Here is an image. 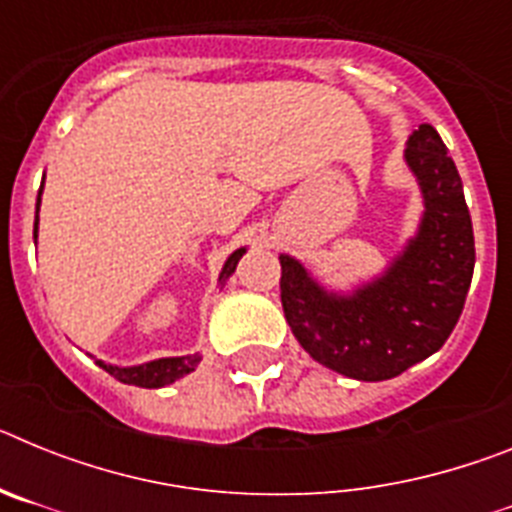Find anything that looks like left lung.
I'll list each match as a JSON object with an SVG mask.
<instances>
[{
    "label": "left lung",
    "mask_w": 512,
    "mask_h": 512,
    "mask_svg": "<svg viewBox=\"0 0 512 512\" xmlns=\"http://www.w3.org/2000/svg\"><path fill=\"white\" fill-rule=\"evenodd\" d=\"M405 164L418 179L423 217L392 264L351 292H330L282 253V307L318 364L359 382H382L436 354L464 310L474 233L461 176L433 125L413 130Z\"/></svg>",
    "instance_id": "8db88e82"
}]
</instances>
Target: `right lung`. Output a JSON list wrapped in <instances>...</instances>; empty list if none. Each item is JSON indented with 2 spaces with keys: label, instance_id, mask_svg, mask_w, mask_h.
Instances as JSON below:
<instances>
[{
  "label": "right lung",
  "instance_id": "obj_1",
  "mask_svg": "<svg viewBox=\"0 0 512 512\" xmlns=\"http://www.w3.org/2000/svg\"><path fill=\"white\" fill-rule=\"evenodd\" d=\"M45 179V176H43ZM40 194H43V187L38 192V202H35V241H38V210H40ZM246 253V248H238L228 256L223 271H220V284L228 282V277L235 271L241 256ZM202 361L200 354H189V356H166V359H153L146 361V364L138 366H117V364H104V361H97V366H102L104 372L112 374L117 382L122 384H135V387H146V390H156V387H166V384L176 382V379L187 377L189 372L197 369V364Z\"/></svg>",
  "mask_w": 512,
  "mask_h": 512
}]
</instances>
